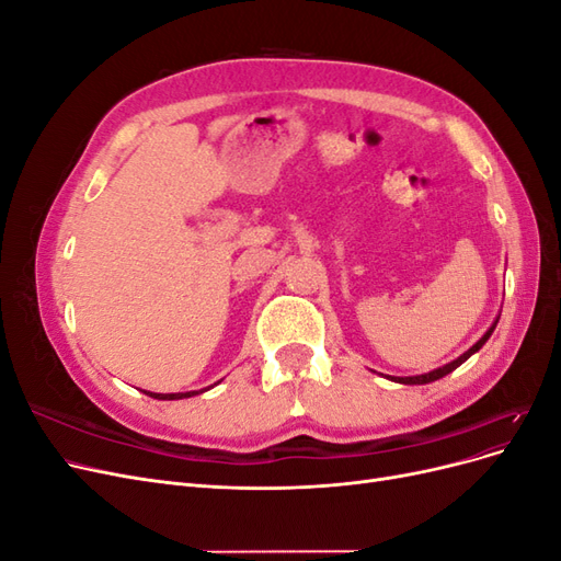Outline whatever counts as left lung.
<instances>
[{
	"instance_id": "left-lung-1",
	"label": "left lung",
	"mask_w": 561,
	"mask_h": 561,
	"mask_svg": "<svg viewBox=\"0 0 561 561\" xmlns=\"http://www.w3.org/2000/svg\"><path fill=\"white\" fill-rule=\"evenodd\" d=\"M496 322H499V316H496V320L491 322V328L478 339V342H474L466 353H461L458 355L456 360H451V363H447V365H443V367H437V369H433V371H426V375H416V377H388L390 381H396V383H404V386H421V383H431V381H437V379H443V377H447L449 371H454L458 365H463L472 353H478L484 344H486V339L491 336V332L496 330Z\"/></svg>"
}]
</instances>
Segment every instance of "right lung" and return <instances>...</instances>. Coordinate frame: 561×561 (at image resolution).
Listing matches in <instances>:
<instances>
[{
    "label": "right lung",
    "mask_w": 561,
    "mask_h": 561,
    "mask_svg": "<svg viewBox=\"0 0 561 561\" xmlns=\"http://www.w3.org/2000/svg\"><path fill=\"white\" fill-rule=\"evenodd\" d=\"M208 388H201V390H186V393H151V390H142L145 396L149 398H157V400H182V398H194V396H201L206 393Z\"/></svg>",
    "instance_id": "right-lung-1"
}]
</instances>
